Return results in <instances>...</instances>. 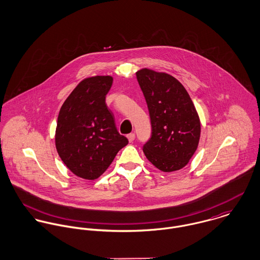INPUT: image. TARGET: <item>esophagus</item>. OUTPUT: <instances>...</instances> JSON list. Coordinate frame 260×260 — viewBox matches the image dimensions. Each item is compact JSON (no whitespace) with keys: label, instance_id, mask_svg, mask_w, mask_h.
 Wrapping results in <instances>:
<instances>
[{"label":"esophagus","instance_id":"1","mask_svg":"<svg viewBox=\"0 0 260 260\" xmlns=\"http://www.w3.org/2000/svg\"><path fill=\"white\" fill-rule=\"evenodd\" d=\"M127 138H128L129 142H133L134 139H135V134L134 133H130V134L127 135Z\"/></svg>","mask_w":260,"mask_h":260}]
</instances>
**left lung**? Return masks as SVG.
<instances>
[{
  "mask_svg": "<svg viewBox=\"0 0 260 260\" xmlns=\"http://www.w3.org/2000/svg\"><path fill=\"white\" fill-rule=\"evenodd\" d=\"M144 94L152 126L143 152L163 172L187 165L198 147L201 125L183 85L171 75L147 68L136 72Z\"/></svg>",
  "mask_w": 260,
  "mask_h": 260,
  "instance_id": "8db88e82",
  "label": "left lung"
}]
</instances>
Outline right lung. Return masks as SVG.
<instances>
[{
	"label": "right lung",
	"mask_w": 260,
	"mask_h": 260,
	"mask_svg": "<svg viewBox=\"0 0 260 260\" xmlns=\"http://www.w3.org/2000/svg\"><path fill=\"white\" fill-rule=\"evenodd\" d=\"M111 76H94L81 81L62 105L55 143L64 164L78 177L94 180L110 166L128 139L120 135L105 98Z\"/></svg>",
	"instance_id": "right-lung-1"
}]
</instances>
